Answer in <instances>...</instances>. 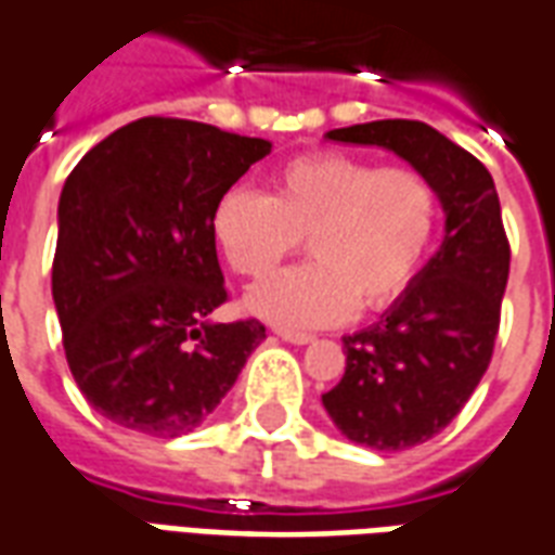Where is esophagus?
<instances>
[{
    "label": "esophagus",
    "instance_id": "1",
    "mask_svg": "<svg viewBox=\"0 0 555 555\" xmlns=\"http://www.w3.org/2000/svg\"><path fill=\"white\" fill-rule=\"evenodd\" d=\"M276 336H282V339H285V343H291V345H309V343H312V339H315V336H312V333L285 331V327H279Z\"/></svg>",
    "mask_w": 555,
    "mask_h": 555
}]
</instances>
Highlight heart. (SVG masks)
Returning <instances> with one entry per match:
<instances>
[{
  "mask_svg": "<svg viewBox=\"0 0 555 555\" xmlns=\"http://www.w3.org/2000/svg\"><path fill=\"white\" fill-rule=\"evenodd\" d=\"M439 222V197L421 170L315 153L282 165L273 192L228 189L212 240L228 267L264 279L309 237L315 261L249 291L246 309L282 327H327L354 309H385L412 285Z\"/></svg>",
  "mask_w": 555,
  "mask_h": 555,
  "instance_id": "1",
  "label": "heart"
}]
</instances>
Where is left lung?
<instances>
[{
	"mask_svg": "<svg viewBox=\"0 0 555 555\" xmlns=\"http://www.w3.org/2000/svg\"><path fill=\"white\" fill-rule=\"evenodd\" d=\"M324 138L409 162L444 210L439 251L372 327L343 336V382L321 397L348 441L405 451L451 424L490 366L511 267L502 207L490 170L426 122L375 119Z\"/></svg>",
	"mask_w": 555,
	"mask_h": 555,
	"instance_id": "left-lung-1",
	"label": "left lung"
}]
</instances>
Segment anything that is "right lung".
<instances>
[{"instance_id":"1","label":"right lung","mask_w":555,"mask_h":555,"mask_svg":"<svg viewBox=\"0 0 555 555\" xmlns=\"http://www.w3.org/2000/svg\"><path fill=\"white\" fill-rule=\"evenodd\" d=\"M270 150L264 138L143 116L68 173L53 304L68 370L111 424L158 439L192 433L267 339L255 318H210L228 300L210 222Z\"/></svg>"}]
</instances>
